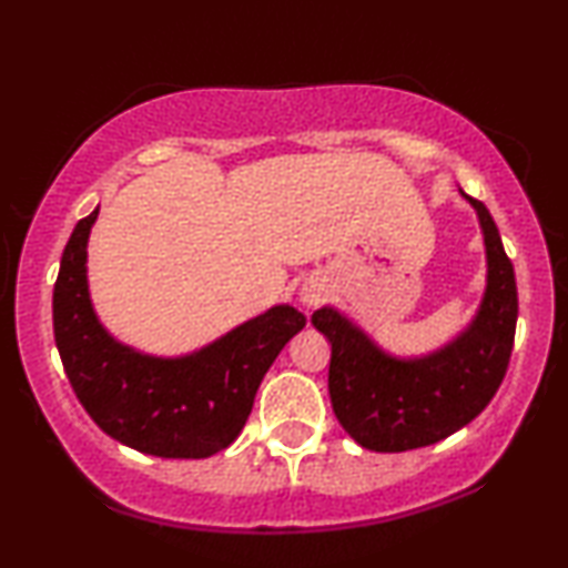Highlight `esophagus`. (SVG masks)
<instances>
[{"label":"esophagus","mask_w":568,"mask_h":568,"mask_svg":"<svg viewBox=\"0 0 568 568\" xmlns=\"http://www.w3.org/2000/svg\"><path fill=\"white\" fill-rule=\"evenodd\" d=\"M300 300H302V305H307V307L321 305V302L325 300V284L321 282V278H307V282L302 284Z\"/></svg>","instance_id":"esophagus-1"}]
</instances>
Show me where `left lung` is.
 <instances>
[{
  "mask_svg": "<svg viewBox=\"0 0 568 568\" xmlns=\"http://www.w3.org/2000/svg\"><path fill=\"white\" fill-rule=\"evenodd\" d=\"M476 206L488 255V286L476 321L460 338L426 359L400 362L379 352L336 310L313 325L331 341L328 390L341 426L375 453L434 445L470 424L507 375L517 328V284L499 230L484 201Z\"/></svg>",
  "mask_w": 568,
  "mask_h": 568,
  "instance_id": "obj_1",
  "label": "left lung"
}]
</instances>
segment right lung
<instances>
[{"mask_svg": "<svg viewBox=\"0 0 568 568\" xmlns=\"http://www.w3.org/2000/svg\"><path fill=\"white\" fill-rule=\"evenodd\" d=\"M98 209L77 222L53 284V338L72 390L108 437L154 457H209L230 447L278 352L307 317L271 307L181 359H154L115 344L92 313L84 278Z\"/></svg>", "mask_w": 568, "mask_h": 568, "instance_id": "add662e5", "label": "right lung"}]
</instances>
